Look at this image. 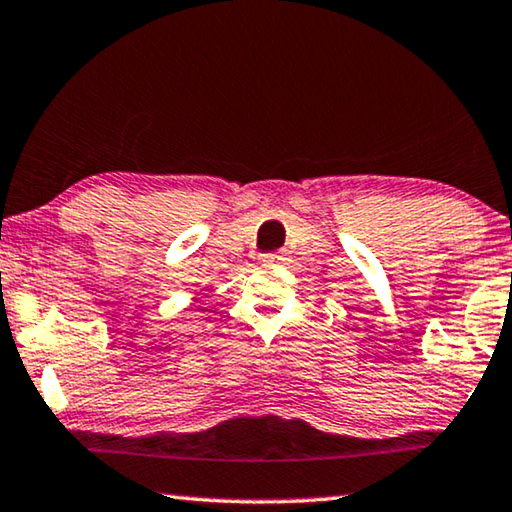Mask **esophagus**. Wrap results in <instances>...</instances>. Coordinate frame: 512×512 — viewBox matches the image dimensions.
I'll return each instance as SVG.
<instances>
[{"label": "esophagus", "mask_w": 512, "mask_h": 512, "mask_svg": "<svg viewBox=\"0 0 512 512\" xmlns=\"http://www.w3.org/2000/svg\"><path fill=\"white\" fill-rule=\"evenodd\" d=\"M263 261L265 263H284L286 261V254H284V251H274V254H265L263 256Z\"/></svg>", "instance_id": "obj_1"}]
</instances>
